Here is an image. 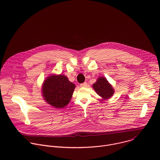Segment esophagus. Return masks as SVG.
Listing matches in <instances>:
<instances>
[{
    "label": "esophagus",
    "mask_w": 160,
    "mask_h": 160,
    "mask_svg": "<svg viewBox=\"0 0 160 160\" xmlns=\"http://www.w3.org/2000/svg\"><path fill=\"white\" fill-rule=\"evenodd\" d=\"M87 85V82H84V83L80 84V87H85Z\"/></svg>",
    "instance_id": "34e87169"
}]
</instances>
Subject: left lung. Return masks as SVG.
Masks as SVG:
<instances>
[{
  "label": "left lung",
  "mask_w": 160,
  "mask_h": 160,
  "mask_svg": "<svg viewBox=\"0 0 160 160\" xmlns=\"http://www.w3.org/2000/svg\"><path fill=\"white\" fill-rule=\"evenodd\" d=\"M93 88L98 95L103 99H108L114 94V90L108 80L104 78H99L97 82L93 84Z\"/></svg>",
  "instance_id": "obj_1"
}]
</instances>
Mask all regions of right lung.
<instances>
[{
  "mask_svg": "<svg viewBox=\"0 0 160 160\" xmlns=\"http://www.w3.org/2000/svg\"><path fill=\"white\" fill-rule=\"evenodd\" d=\"M75 88V84L64 75L51 76L43 85V96L49 104L62 108L69 103Z\"/></svg>",
  "mask_w": 160,
  "mask_h": 160,
  "instance_id": "obj_1",
  "label": "right lung"
}]
</instances>
